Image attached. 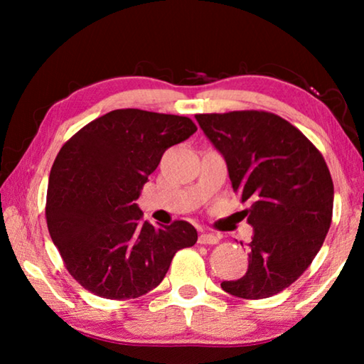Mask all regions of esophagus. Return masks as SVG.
<instances>
[{
	"mask_svg": "<svg viewBox=\"0 0 364 364\" xmlns=\"http://www.w3.org/2000/svg\"><path fill=\"white\" fill-rule=\"evenodd\" d=\"M220 237L215 236L212 232H202L199 236V244L202 245H213V244H218Z\"/></svg>",
	"mask_w": 364,
	"mask_h": 364,
	"instance_id": "34e87169",
	"label": "esophagus"
}]
</instances>
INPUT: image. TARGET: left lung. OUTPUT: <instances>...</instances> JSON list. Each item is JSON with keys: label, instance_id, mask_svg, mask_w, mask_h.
<instances>
[{"label": "left lung", "instance_id": "left-lung-1", "mask_svg": "<svg viewBox=\"0 0 364 364\" xmlns=\"http://www.w3.org/2000/svg\"><path fill=\"white\" fill-rule=\"evenodd\" d=\"M196 120L223 156L234 193L252 200L247 273L221 289L241 299L271 297L310 267L329 231L334 184L328 165L304 133L274 114L241 110Z\"/></svg>", "mask_w": 364, "mask_h": 364}]
</instances>
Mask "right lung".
<instances>
[{"instance_id": "1", "label": "right lung", "mask_w": 364, "mask_h": 364, "mask_svg": "<svg viewBox=\"0 0 364 364\" xmlns=\"http://www.w3.org/2000/svg\"><path fill=\"white\" fill-rule=\"evenodd\" d=\"M196 132L188 117L117 109L59 151L49 173L48 230L86 291L136 299L162 282L178 250L197 242L188 221L154 226L134 202L164 152Z\"/></svg>"}]
</instances>
